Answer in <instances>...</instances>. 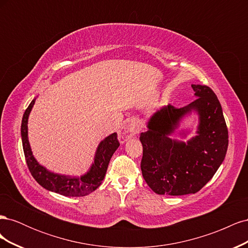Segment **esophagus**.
<instances>
[{
    "label": "esophagus",
    "instance_id": "obj_1",
    "mask_svg": "<svg viewBox=\"0 0 248 248\" xmlns=\"http://www.w3.org/2000/svg\"><path fill=\"white\" fill-rule=\"evenodd\" d=\"M141 127H142L141 123L139 119L137 118L130 119L128 124L126 126V128L120 133V139L122 140H126L134 136H137V134L141 130Z\"/></svg>",
    "mask_w": 248,
    "mask_h": 248
}]
</instances>
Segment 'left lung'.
I'll use <instances>...</instances> for the list:
<instances>
[{"instance_id": "obj_1", "label": "left lung", "mask_w": 248, "mask_h": 248, "mask_svg": "<svg viewBox=\"0 0 248 248\" xmlns=\"http://www.w3.org/2000/svg\"><path fill=\"white\" fill-rule=\"evenodd\" d=\"M197 99L181 108L170 104L150 118L141 132L140 169L155 193L184 196L201 190L218 170L227 154L229 133L217 96L207 86L191 85ZM196 112L198 136L187 141L171 140L181 120ZM181 134L185 137L183 131Z\"/></svg>"}]
</instances>
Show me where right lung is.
Masks as SVG:
<instances>
[{
    "label": "right lung",
    "instance_id": "add662e5",
    "mask_svg": "<svg viewBox=\"0 0 248 248\" xmlns=\"http://www.w3.org/2000/svg\"><path fill=\"white\" fill-rule=\"evenodd\" d=\"M35 100L36 98L32 100L26 109L24 117H22L20 128L22 148H24L28 168L32 176L43 188L60 193L65 197H85L93 192L101 185L111 156L120 146L117 133H111L110 136L100 141L96 150L94 162L85 175L72 177L49 171L35 159L28 139V119L34 107Z\"/></svg>",
    "mask_w": 248,
    "mask_h": 248
}]
</instances>
